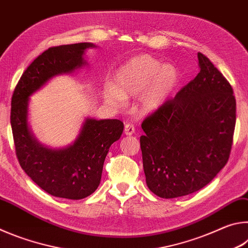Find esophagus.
Instances as JSON below:
<instances>
[{"label":"esophagus","instance_id":"obj_1","mask_svg":"<svg viewBox=\"0 0 248 248\" xmlns=\"http://www.w3.org/2000/svg\"><path fill=\"white\" fill-rule=\"evenodd\" d=\"M134 133V127L131 124H124V134L125 136H132Z\"/></svg>","mask_w":248,"mask_h":248}]
</instances>
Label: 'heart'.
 Returning a JSON list of instances; mask_svg holds the SVG:
<instances>
[{
  "mask_svg": "<svg viewBox=\"0 0 248 248\" xmlns=\"http://www.w3.org/2000/svg\"><path fill=\"white\" fill-rule=\"evenodd\" d=\"M180 74L173 64H163L149 54L130 59L115 71L104 98L111 106H123L124 99L139 97L138 106L145 115L158 110L179 83Z\"/></svg>",
  "mask_w": 248,
  "mask_h": 248,
  "instance_id": "1",
  "label": "heart"
}]
</instances>
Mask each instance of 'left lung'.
<instances>
[{"mask_svg":"<svg viewBox=\"0 0 248 248\" xmlns=\"http://www.w3.org/2000/svg\"><path fill=\"white\" fill-rule=\"evenodd\" d=\"M198 61V75L141 125L146 185L161 198L200 190L225 166L232 148L236 120L232 86L200 52Z\"/></svg>","mask_w":248,"mask_h":248,"instance_id":"left-lung-1","label":"left lung"}]
</instances>
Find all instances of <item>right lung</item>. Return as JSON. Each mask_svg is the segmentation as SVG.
<instances>
[{
  "label": "right lung",
  "mask_w": 248,
  "mask_h": 248,
  "mask_svg": "<svg viewBox=\"0 0 248 248\" xmlns=\"http://www.w3.org/2000/svg\"><path fill=\"white\" fill-rule=\"evenodd\" d=\"M95 47L79 43L46 50L23 73L12 97L11 125L19 165L41 189L59 198L83 199L97 189L105 158L110 145L120 139L124 124L87 117L73 143L52 149L40 143L29 128V97L57 75L85 66L84 54Z\"/></svg>",
  "instance_id": "add662e5"
}]
</instances>
